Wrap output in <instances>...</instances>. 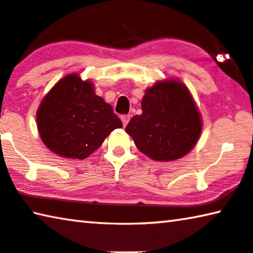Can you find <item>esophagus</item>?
Returning a JSON list of instances; mask_svg holds the SVG:
<instances>
[{"label":"esophagus","instance_id":"esophagus-1","mask_svg":"<svg viewBox=\"0 0 253 253\" xmlns=\"http://www.w3.org/2000/svg\"><path fill=\"white\" fill-rule=\"evenodd\" d=\"M121 120H122L123 126H126V124L129 123V121H130V115H122V116H121Z\"/></svg>","mask_w":253,"mask_h":253}]
</instances>
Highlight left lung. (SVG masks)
I'll list each match as a JSON object with an SVG mask.
<instances>
[{
  "label": "left lung",
  "mask_w": 253,
  "mask_h": 253,
  "mask_svg": "<svg viewBox=\"0 0 253 253\" xmlns=\"http://www.w3.org/2000/svg\"><path fill=\"white\" fill-rule=\"evenodd\" d=\"M141 110L126 131L146 156L158 162L175 161L196 146L203 129L201 116L180 80L158 81L146 89Z\"/></svg>",
  "instance_id": "1"
}]
</instances>
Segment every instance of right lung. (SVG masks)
Instances as JSON below:
<instances>
[{"instance_id":"1","label":"right lung","mask_w":253,"mask_h":253,"mask_svg":"<svg viewBox=\"0 0 253 253\" xmlns=\"http://www.w3.org/2000/svg\"><path fill=\"white\" fill-rule=\"evenodd\" d=\"M37 127L47 148L61 157L84 159L98 149L121 120L91 81L68 75L42 98L37 110Z\"/></svg>"}]
</instances>
